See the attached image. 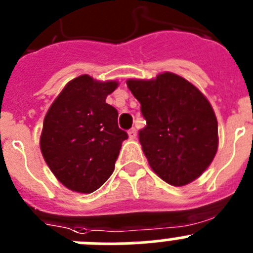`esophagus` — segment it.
<instances>
[{
	"label": "esophagus",
	"mask_w": 253,
	"mask_h": 253,
	"mask_svg": "<svg viewBox=\"0 0 253 253\" xmlns=\"http://www.w3.org/2000/svg\"><path fill=\"white\" fill-rule=\"evenodd\" d=\"M128 134L130 139H135V138H137V130H135V128H131L130 130L128 131Z\"/></svg>",
	"instance_id": "obj_1"
}]
</instances>
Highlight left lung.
<instances>
[{
  "instance_id": "8db88e82",
  "label": "left lung",
  "mask_w": 253,
  "mask_h": 253,
  "mask_svg": "<svg viewBox=\"0 0 253 253\" xmlns=\"http://www.w3.org/2000/svg\"><path fill=\"white\" fill-rule=\"evenodd\" d=\"M126 84L147 122L139 142L152 169L173 186L202 176L218 149V122L207 97L171 72Z\"/></svg>"
}]
</instances>
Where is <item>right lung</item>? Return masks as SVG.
Listing matches in <instances>:
<instances>
[{
	"label": "right lung",
	"instance_id": "1",
	"mask_svg": "<svg viewBox=\"0 0 253 253\" xmlns=\"http://www.w3.org/2000/svg\"><path fill=\"white\" fill-rule=\"evenodd\" d=\"M116 81L82 75L66 84L49 107L40 149L59 182L77 193L99 189L115 169L126 131L118 126V111L106 104Z\"/></svg>",
	"mask_w": 253,
	"mask_h": 253
}]
</instances>
